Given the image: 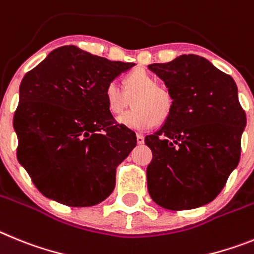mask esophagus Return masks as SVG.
<instances>
[{
    "label": "esophagus",
    "instance_id": "34e87169",
    "mask_svg": "<svg viewBox=\"0 0 254 254\" xmlns=\"http://www.w3.org/2000/svg\"><path fill=\"white\" fill-rule=\"evenodd\" d=\"M136 141H138V144H144V135L136 134Z\"/></svg>",
    "mask_w": 254,
    "mask_h": 254
}]
</instances>
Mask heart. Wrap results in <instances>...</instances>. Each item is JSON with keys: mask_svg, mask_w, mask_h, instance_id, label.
<instances>
[{"mask_svg": "<svg viewBox=\"0 0 254 254\" xmlns=\"http://www.w3.org/2000/svg\"><path fill=\"white\" fill-rule=\"evenodd\" d=\"M123 88L124 90L116 81H110L104 91L107 110L114 115L124 111L133 99L132 109L118 118V124L131 130H148L166 122L172 114V95L147 70L127 73L123 79Z\"/></svg>", "mask_w": 254, "mask_h": 254, "instance_id": "b5f03b06", "label": "heart"}]
</instances>
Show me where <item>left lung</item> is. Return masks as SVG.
<instances>
[{
    "label": "left lung",
    "instance_id": "left-lung-1",
    "mask_svg": "<svg viewBox=\"0 0 254 254\" xmlns=\"http://www.w3.org/2000/svg\"><path fill=\"white\" fill-rule=\"evenodd\" d=\"M173 97L172 114L145 138L153 159L148 191L168 210H190L211 202L241 158L247 124L234 79L202 57L180 56L148 65Z\"/></svg>",
    "mask_w": 254,
    "mask_h": 254
}]
</instances>
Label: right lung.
Segmentation results:
<instances>
[{"instance_id":"obj_1","label":"right lung","mask_w":254,"mask_h":254,"mask_svg":"<svg viewBox=\"0 0 254 254\" xmlns=\"http://www.w3.org/2000/svg\"><path fill=\"white\" fill-rule=\"evenodd\" d=\"M134 65L65 45L25 74L13 116L17 159L45 197L84 207L113 192L136 136L114 123L104 91Z\"/></svg>"}]
</instances>
